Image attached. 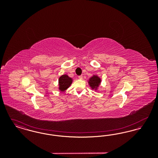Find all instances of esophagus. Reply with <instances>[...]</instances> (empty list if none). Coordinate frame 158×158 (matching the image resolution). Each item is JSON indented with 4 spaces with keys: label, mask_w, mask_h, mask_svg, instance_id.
Wrapping results in <instances>:
<instances>
[{
    "label": "esophagus",
    "mask_w": 158,
    "mask_h": 158,
    "mask_svg": "<svg viewBox=\"0 0 158 158\" xmlns=\"http://www.w3.org/2000/svg\"><path fill=\"white\" fill-rule=\"evenodd\" d=\"M79 79H82L83 75L79 76Z\"/></svg>",
    "instance_id": "obj_1"
}]
</instances>
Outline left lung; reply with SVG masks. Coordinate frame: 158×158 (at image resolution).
<instances>
[{"instance_id": "obj_1", "label": "left lung", "mask_w": 158, "mask_h": 158, "mask_svg": "<svg viewBox=\"0 0 158 158\" xmlns=\"http://www.w3.org/2000/svg\"><path fill=\"white\" fill-rule=\"evenodd\" d=\"M100 82H101L100 79L98 77V76H93L92 78H90L89 83L90 86L94 89L95 87L98 86Z\"/></svg>"}]
</instances>
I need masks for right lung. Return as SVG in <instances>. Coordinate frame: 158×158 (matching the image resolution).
<instances>
[{
  "instance_id": "obj_1",
  "label": "right lung",
  "mask_w": 158,
  "mask_h": 158,
  "mask_svg": "<svg viewBox=\"0 0 158 158\" xmlns=\"http://www.w3.org/2000/svg\"><path fill=\"white\" fill-rule=\"evenodd\" d=\"M72 82V79L69 77L68 75H64L61 76L59 80V83L60 85L59 89L62 91L66 90L71 85Z\"/></svg>"
}]
</instances>
